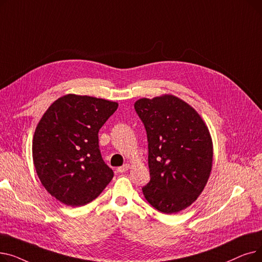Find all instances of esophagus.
<instances>
[{"label":"esophagus","mask_w":262,"mask_h":262,"mask_svg":"<svg viewBox=\"0 0 262 262\" xmlns=\"http://www.w3.org/2000/svg\"><path fill=\"white\" fill-rule=\"evenodd\" d=\"M129 169V164H123L122 167H119L118 169H117V171L119 172V173H124V172H126L127 170Z\"/></svg>","instance_id":"esophagus-1"}]
</instances>
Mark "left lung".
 I'll return each instance as SVG.
<instances>
[{
    "label": "left lung",
    "instance_id": "8db88e82",
    "mask_svg": "<svg viewBox=\"0 0 262 262\" xmlns=\"http://www.w3.org/2000/svg\"><path fill=\"white\" fill-rule=\"evenodd\" d=\"M135 110L146 130L150 181L145 200L172 214L196 201L212 167V140L194 108L174 95L140 99Z\"/></svg>",
    "mask_w": 262,
    "mask_h": 262
}]
</instances>
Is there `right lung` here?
<instances>
[{
  "instance_id": "add662e5",
  "label": "right lung",
  "mask_w": 262,
  "mask_h": 262,
  "mask_svg": "<svg viewBox=\"0 0 262 262\" xmlns=\"http://www.w3.org/2000/svg\"><path fill=\"white\" fill-rule=\"evenodd\" d=\"M118 103L67 94L39 121L33 160L39 180L60 203L78 207L98 198L114 177L99 148V130Z\"/></svg>"
}]
</instances>
